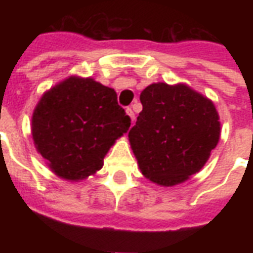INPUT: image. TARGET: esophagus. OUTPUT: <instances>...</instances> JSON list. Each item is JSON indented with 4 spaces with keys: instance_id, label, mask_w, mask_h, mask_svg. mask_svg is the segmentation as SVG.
Segmentation results:
<instances>
[{
    "instance_id": "obj_1",
    "label": "esophagus",
    "mask_w": 253,
    "mask_h": 253,
    "mask_svg": "<svg viewBox=\"0 0 253 253\" xmlns=\"http://www.w3.org/2000/svg\"><path fill=\"white\" fill-rule=\"evenodd\" d=\"M126 112H127V115L130 116V119H131V123H132V122L135 121V115H134V111L131 110V107H127Z\"/></svg>"
}]
</instances>
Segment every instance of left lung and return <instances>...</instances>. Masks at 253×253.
I'll list each match as a JSON object with an SVG mask.
<instances>
[{
	"label": "left lung",
	"mask_w": 253,
	"mask_h": 253,
	"mask_svg": "<svg viewBox=\"0 0 253 253\" xmlns=\"http://www.w3.org/2000/svg\"><path fill=\"white\" fill-rule=\"evenodd\" d=\"M142 111L128 131L132 152L148 179L175 186L202 169L219 139V118L211 101L186 85H149Z\"/></svg>",
	"instance_id": "left-lung-1"
}]
</instances>
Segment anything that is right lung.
I'll list each match as a JSON object with an SVG mask.
<instances>
[{"label": "right lung", "instance_id": "add662e5", "mask_svg": "<svg viewBox=\"0 0 253 253\" xmlns=\"http://www.w3.org/2000/svg\"><path fill=\"white\" fill-rule=\"evenodd\" d=\"M130 125L114 89L70 77L43 94L32 116V137L52 172L83 180L103 167L108 149Z\"/></svg>", "mask_w": 253, "mask_h": 253}]
</instances>
